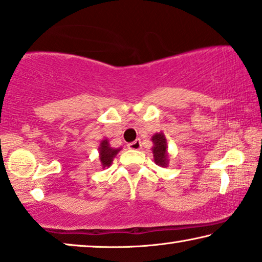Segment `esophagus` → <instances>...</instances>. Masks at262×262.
<instances>
[{
    "label": "esophagus",
    "mask_w": 262,
    "mask_h": 262,
    "mask_svg": "<svg viewBox=\"0 0 262 262\" xmlns=\"http://www.w3.org/2000/svg\"><path fill=\"white\" fill-rule=\"evenodd\" d=\"M128 148H129V149H140V148H141V140L136 139L135 141L128 143Z\"/></svg>",
    "instance_id": "34e87169"
}]
</instances>
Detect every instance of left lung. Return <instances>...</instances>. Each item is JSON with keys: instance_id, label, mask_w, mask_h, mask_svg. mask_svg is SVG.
I'll return each mask as SVG.
<instances>
[{"instance_id": "8db88e82", "label": "left lung", "mask_w": 262, "mask_h": 262, "mask_svg": "<svg viewBox=\"0 0 262 262\" xmlns=\"http://www.w3.org/2000/svg\"><path fill=\"white\" fill-rule=\"evenodd\" d=\"M152 141L154 143V146L152 148L154 161H156V164L159 165V166L166 167L168 164L167 142H166V139H165L163 133H159V134L153 135Z\"/></svg>"}]
</instances>
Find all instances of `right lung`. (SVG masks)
Returning <instances> with one entry per match:
<instances>
[{
	"label": "right lung",
	"instance_id": "add662e5",
	"mask_svg": "<svg viewBox=\"0 0 262 262\" xmlns=\"http://www.w3.org/2000/svg\"><path fill=\"white\" fill-rule=\"evenodd\" d=\"M120 148H112L109 146L108 140H103L101 142V147H99V160L103 167H109L112 165V161L114 157L119 153Z\"/></svg>",
	"mask_w": 262,
	"mask_h": 262
}]
</instances>
